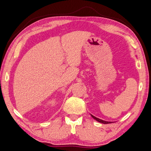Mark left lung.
Here are the masks:
<instances>
[{
	"mask_svg": "<svg viewBox=\"0 0 151 151\" xmlns=\"http://www.w3.org/2000/svg\"><path fill=\"white\" fill-rule=\"evenodd\" d=\"M91 116H92V117L93 118V119H95L96 121H98V122H99L102 123V124H110V123H112V122H108V121H105V120H101V119H100V118H96V117L94 116H93L92 114H91Z\"/></svg>",
	"mask_w": 151,
	"mask_h": 151,
	"instance_id": "1",
	"label": "left lung"
}]
</instances>
